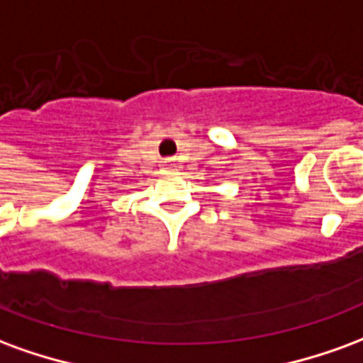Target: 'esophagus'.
<instances>
[{"label":"esophagus","mask_w":363,"mask_h":363,"mask_svg":"<svg viewBox=\"0 0 363 363\" xmlns=\"http://www.w3.org/2000/svg\"><path fill=\"white\" fill-rule=\"evenodd\" d=\"M171 165H173V161H171V159H167L165 167H171Z\"/></svg>","instance_id":"1"}]
</instances>
